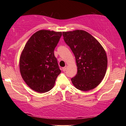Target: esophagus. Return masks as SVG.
I'll return each mask as SVG.
<instances>
[{
  "mask_svg": "<svg viewBox=\"0 0 126 126\" xmlns=\"http://www.w3.org/2000/svg\"><path fill=\"white\" fill-rule=\"evenodd\" d=\"M67 66H65L64 67L62 68V70L63 72H65L66 71V69H67Z\"/></svg>",
  "mask_w": 126,
  "mask_h": 126,
  "instance_id": "esophagus-1",
  "label": "esophagus"
}]
</instances>
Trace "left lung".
Instances as JSON below:
<instances>
[{
	"mask_svg": "<svg viewBox=\"0 0 126 126\" xmlns=\"http://www.w3.org/2000/svg\"><path fill=\"white\" fill-rule=\"evenodd\" d=\"M65 43L75 56L77 74L71 79L76 88L87 91L98 86L106 74L107 57L104 48L92 35L82 30L63 32Z\"/></svg>",
	"mask_w": 126,
	"mask_h": 126,
	"instance_id": "8db88e82",
	"label": "left lung"
}]
</instances>
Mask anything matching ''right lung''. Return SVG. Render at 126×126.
<instances>
[{"label": "right lung", "instance_id": "add662e5", "mask_svg": "<svg viewBox=\"0 0 126 126\" xmlns=\"http://www.w3.org/2000/svg\"><path fill=\"white\" fill-rule=\"evenodd\" d=\"M62 33L40 30L31 36L21 54V76L32 89L39 93L50 91L61 73L54 50Z\"/></svg>", "mask_w": 126, "mask_h": 126}]
</instances>
